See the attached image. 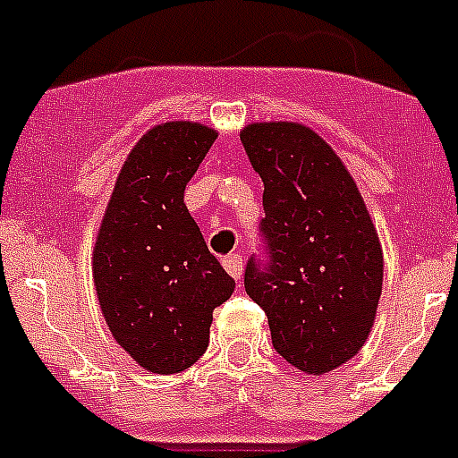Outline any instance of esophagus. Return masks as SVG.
Instances as JSON below:
<instances>
[{
	"label": "esophagus",
	"mask_w": 458,
	"mask_h": 458,
	"mask_svg": "<svg viewBox=\"0 0 458 458\" xmlns=\"http://www.w3.org/2000/svg\"><path fill=\"white\" fill-rule=\"evenodd\" d=\"M222 267H225V271L229 273L232 277H241V273H243V257L238 255V252H232V255H225L222 257Z\"/></svg>",
	"instance_id": "esophagus-1"
}]
</instances>
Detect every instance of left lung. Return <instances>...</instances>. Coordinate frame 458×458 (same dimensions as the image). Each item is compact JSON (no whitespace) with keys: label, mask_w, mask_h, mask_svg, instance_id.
<instances>
[{"label":"left lung","mask_w":458,"mask_h":458,"mask_svg":"<svg viewBox=\"0 0 458 458\" xmlns=\"http://www.w3.org/2000/svg\"><path fill=\"white\" fill-rule=\"evenodd\" d=\"M264 181L259 257L245 292L267 312L273 347L322 375L361 350L382 292V250L352 175L312 129L248 124L241 134Z\"/></svg>","instance_id":"obj_1"}]
</instances>
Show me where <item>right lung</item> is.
<instances>
[{
	"instance_id": "1",
	"label": "right lung",
	"mask_w": 458,
	"mask_h": 458,
	"mask_svg": "<svg viewBox=\"0 0 458 458\" xmlns=\"http://www.w3.org/2000/svg\"><path fill=\"white\" fill-rule=\"evenodd\" d=\"M197 123H164L129 152L95 245V284L108 329L150 373L199 361L213 310L233 294L185 206V187L215 140Z\"/></svg>"
}]
</instances>
